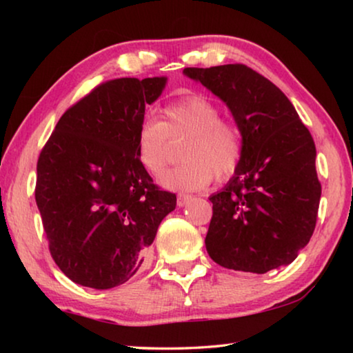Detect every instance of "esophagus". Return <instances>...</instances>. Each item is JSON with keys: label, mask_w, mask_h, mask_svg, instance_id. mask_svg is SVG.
<instances>
[{"label": "esophagus", "mask_w": 353, "mask_h": 353, "mask_svg": "<svg viewBox=\"0 0 353 353\" xmlns=\"http://www.w3.org/2000/svg\"><path fill=\"white\" fill-rule=\"evenodd\" d=\"M191 201H193V196H190V194L181 193V194L177 196V205H179V207H185L187 204H190Z\"/></svg>", "instance_id": "esophagus-1"}]
</instances>
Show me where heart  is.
<instances>
[{"mask_svg":"<svg viewBox=\"0 0 353 353\" xmlns=\"http://www.w3.org/2000/svg\"><path fill=\"white\" fill-rule=\"evenodd\" d=\"M171 141L187 140L176 168L165 172L160 185L176 191L205 188L216 176L230 177L243 155L241 134L223 121L218 105L201 94H191L166 105L157 119H145L137 130L135 152L148 174H162L170 157Z\"/></svg>","mask_w":353,"mask_h":353,"instance_id":"b5f03b06","label":"heart"}]
</instances>
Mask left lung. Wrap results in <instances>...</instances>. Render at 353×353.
Here are the masks:
<instances>
[{
    "label": "left lung",
    "instance_id": "obj_1",
    "mask_svg": "<svg viewBox=\"0 0 353 353\" xmlns=\"http://www.w3.org/2000/svg\"><path fill=\"white\" fill-rule=\"evenodd\" d=\"M183 74L229 107L243 140L235 174L208 198V255L227 270L255 274L290 265L318 218L312 134L285 93L246 65L185 68Z\"/></svg>",
    "mask_w": 353,
    "mask_h": 353
}]
</instances>
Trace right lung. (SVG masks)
<instances>
[{
  "label": "right lung",
  "mask_w": 353,
  "mask_h": 353,
  "mask_svg": "<svg viewBox=\"0 0 353 353\" xmlns=\"http://www.w3.org/2000/svg\"><path fill=\"white\" fill-rule=\"evenodd\" d=\"M166 77L104 82L63 113L37 162L35 202L61 271L94 290L141 270L176 194L143 170L135 137Z\"/></svg>",
  "instance_id": "add662e5"
}]
</instances>
